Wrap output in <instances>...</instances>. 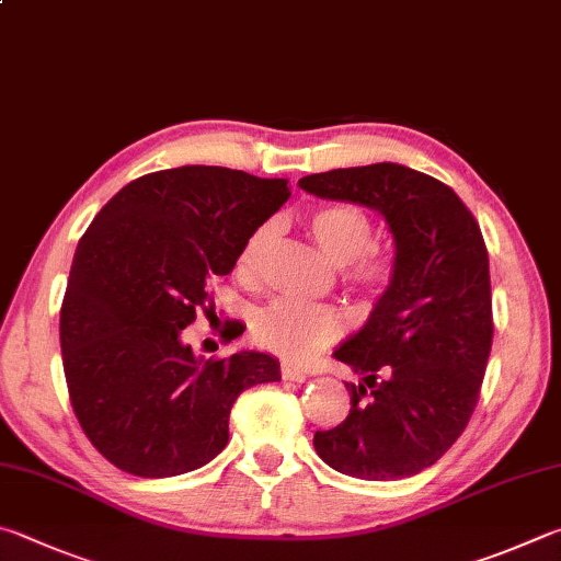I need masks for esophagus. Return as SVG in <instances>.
<instances>
[{"label": "esophagus", "instance_id": "1", "mask_svg": "<svg viewBox=\"0 0 561 561\" xmlns=\"http://www.w3.org/2000/svg\"><path fill=\"white\" fill-rule=\"evenodd\" d=\"M282 378H284V380H291V382H304V380L309 378V373L304 370V368H299V365L284 363V365H282Z\"/></svg>", "mask_w": 561, "mask_h": 561}]
</instances>
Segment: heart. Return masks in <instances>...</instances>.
<instances>
[{
	"mask_svg": "<svg viewBox=\"0 0 561 561\" xmlns=\"http://www.w3.org/2000/svg\"><path fill=\"white\" fill-rule=\"evenodd\" d=\"M311 238L335 264H348L355 287L370 294L382 291L392 279L394 260L373 248V220L368 213L351 203H333L309 213ZM274 238V222H262L242 242L236 257V274L252 282L262 267V257ZM254 333L287 360H307L343 333V316L333 307L299 299H277L254 319Z\"/></svg>",
	"mask_w": 561,
	"mask_h": 561,
	"instance_id": "obj_1",
	"label": "heart"
}]
</instances>
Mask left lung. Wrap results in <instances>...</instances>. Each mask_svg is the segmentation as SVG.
I'll return each instance as SVG.
<instances>
[{
	"label": "left lung",
	"instance_id": "obj_1",
	"mask_svg": "<svg viewBox=\"0 0 561 561\" xmlns=\"http://www.w3.org/2000/svg\"><path fill=\"white\" fill-rule=\"evenodd\" d=\"M319 198L378 210L394 272L358 333L333 351L358 382L351 412L313 449L339 473L397 481L439 461L476 410L493 343L488 250L471 210L432 176L382 164L299 179Z\"/></svg>",
	"mask_w": 561,
	"mask_h": 561
}]
</instances>
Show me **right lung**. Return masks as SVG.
<instances>
[{
  "instance_id": "1",
  "label": "right lung",
  "mask_w": 561,
  "mask_h": 561,
  "mask_svg": "<svg viewBox=\"0 0 561 561\" xmlns=\"http://www.w3.org/2000/svg\"><path fill=\"white\" fill-rule=\"evenodd\" d=\"M287 183L226 167L154 171L115 193L80 238L60 353L78 422L119 471L169 478L206 466L226 449L240 392L282 380L272 355L206 360L183 329L250 232L287 203Z\"/></svg>"
}]
</instances>
